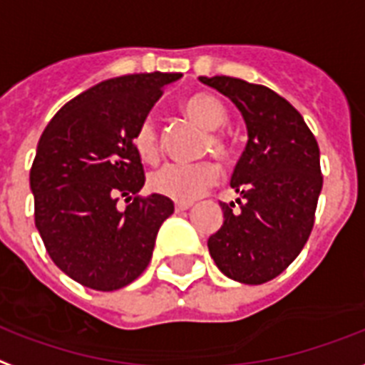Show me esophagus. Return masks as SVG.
<instances>
[{"mask_svg": "<svg viewBox=\"0 0 365 365\" xmlns=\"http://www.w3.org/2000/svg\"><path fill=\"white\" fill-rule=\"evenodd\" d=\"M194 203L192 202H175V209L177 211H186V209H190Z\"/></svg>", "mask_w": 365, "mask_h": 365, "instance_id": "1", "label": "esophagus"}]
</instances>
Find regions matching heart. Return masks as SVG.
Here are the masks:
<instances>
[{
    "mask_svg": "<svg viewBox=\"0 0 365 365\" xmlns=\"http://www.w3.org/2000/svg\"><path fill=\"white\" fill-rule=\"evenodd\" d=\"M180 110L192 123H196L200 129L205 131V138L202 143L203 156L213 154L215 160L221 165H228L232 162V143L221 131V127L227 125L228 121L225 104L209 93H194L182 101ZM133 146L144 163H156L160 160L162 143L154 121L144 120L138 123L137 131L133 135ZM217 179H219V169L211 162H200L194 165L169 163L150 175L148 185L156 194L179 202H192L197 196H202L209 186H213Z\"/></svg>",
    "mask_w": 365,
    "mask_h": 365,
    "instance_id": "heart-1",
    "label": "heart"
}]
</instances>
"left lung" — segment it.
Returning a JSON list of instances; mask_svg holds the SVG:
<instances>
[{
	"instance_id": "8db88e82",
	"label": "left lung",
	"mask_w": 365,
	"mask_h": 365,
	"mask_svg": "<svg viewBox=\"0 0 365 365\" xmlns=\"http://www.w3.org/2000/svg\"><path fill=\"white\" fill-rule=\"evenodd\" d=\"M200 80L238 106L250 135L230 180L239 205L221 203L225 222L209 236V253L230 279L264 284L297 259L312 232L320 148L303 115L272 89L228 76Z\"/></svg>"
}]
</instances>
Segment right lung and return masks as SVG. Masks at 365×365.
Returning <instances> with one entry per match:
<instances>
[{"mask_svg":"<svg viewBox=\"0 0 365 365\" xmlns=\"http://www.w3.org/2000/svg\"><path fill=\"white\" fill-rule=\"evenodd\" d=\"M179 78L152 72L101 81L64 104L39 138L30 169L36 228L53 262L78 284L120 289L150 262L175 207L160 194L138 196L144 169L133 135Z\"/></svg>","mask_w":365,"mask_h":365,"instance_id":"1","label":"right lung"}]
</instances>
